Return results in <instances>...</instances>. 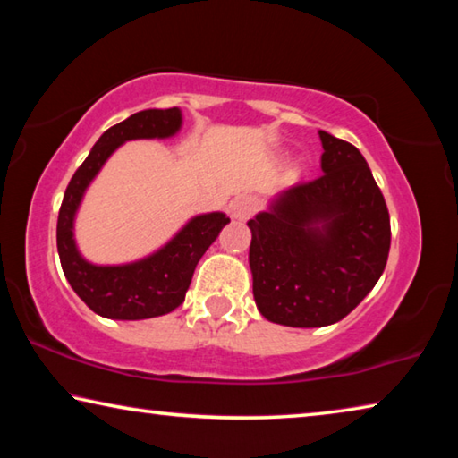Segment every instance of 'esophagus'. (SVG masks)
<instances>
[{"label":"esophagus","instance_id":"obj_1","mask_svg":"<svg viewBox=\"0 0 458 458\" xmlns=\"http://www.w3.org/2000/svg\"><path fill=\"white\" fill-rule=\"evenodd\" d=\"M257 210V199L250 198V196H238L234 201L230 204V216L232 220H248L250 216Z\"/></svg>","mask_w":458,"mask_h":458}]
</instances>
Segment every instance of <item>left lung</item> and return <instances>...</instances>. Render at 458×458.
I'll return each mask as SVG.
<instances>
[{
  "instance_id": "8db88e82",
  "label": "left lung",
  "mask_w": 458,
  "mask_h": 458,
  "mask_svg": "<svg viewBox=\"0 0 458 458\" xmlns=\"http://www.w3.org/2000/svg\"><path fill=\"white\" fill-rule=\"evenodd\" d=\"M317 180L278 191L248 220L252 293L286 327H325L350 315L382 276L390 216L363 155L319 131Z\"/></svg>"
}]
</instances>
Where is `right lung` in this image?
Returning <instances> with one entry per match:
<instances>
[{
	"mask_svg": "<svg viewBox=\"0 0 458 458\" xmlns=\"http://www.w3.org/2000/svg\"><path fill=\"white\" fill-rule=\"evenodd\" d=\"M182 125L183 114L177 106L147 108L131 114L98 137L66 188L56 226L60 265L74 293L105 319L141 321L180 307L199 259L230 222L224 212L196 214L157 250L121 265L90 262L76 244V214L108 157L127 141L172 139L180 133Z\"/></svg>",
	"mask_w": 458,
	"mask_h": 458,
	"instance_id": "obj_1",
	"label": "right lung"
}]
</instances>
